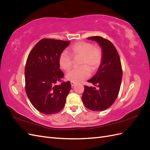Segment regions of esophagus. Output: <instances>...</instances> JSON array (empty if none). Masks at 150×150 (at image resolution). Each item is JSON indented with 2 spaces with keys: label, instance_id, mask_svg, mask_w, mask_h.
Instances as JSON below:
<instances>
[{
  "label": "esophagus",
  "instance_id": "esophagus-1",
  "mask_svg": "<svg viewBox=\"0 0 150 150\" xmlns=\"http://www.w3.org/2000/svg\"><path fill=\"white\" fill-rule=\"evenodd\" d=\"M71 84L72 86H74L75 85V83H74V82H71Z\"/></svg>",
  "mask_w": 150,
  "mask_h": 150
}]
</instances>
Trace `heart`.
Masks as SVG:
<instances>
[{"mask_svg": "<svg viewBox=\"0 0 150 150\" xmlns=\"http://www.w3.org/2000/svg\"><path fill=\"white\" fill-rule=\"evenodd\" d=\"M70 51L74 57L81 56L80 67L73 68L67 72L66 78L71 82L78 83L87 79L91 75V70L94 71L100 65L102 51L98 47L87 42H79L71 47ZM72 57L67 51H63L59 57V63L64 70L71 67Z\"/></svg>", "mask_w": 150, "mask_h": 150, "instance_id": "obj_1", "label": "heart"}]
</instances>
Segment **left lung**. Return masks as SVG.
Returning a JSON list of instances; mask_svg holds the SVG:
<instances>
[{
	"label": "left lung",
	"mask_w": 150,
	"mask_h": 150,
	"mask_svg": "<svg viewBox=\"0 0 150 150\" xmlns=\"http://www.w3.org/2000/svg\"><path fill=\"white\" fill-rule=\"evenodd\" d=\"M87 39L96 42L100 46L102 60L96 74L88 81L99 89L85 86L82 100L89 110L103 111L114 103L120 91L122 76L120 57L110 40L100 36Z\"/></svg>",
	"instance_id": "8db88e82"
}]
</instances>
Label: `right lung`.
<instances>
[{
  "label": "right lung",
  "mask_w": 150,
  "mask_h": 150,
  "mask_svg": "<svg viewBox=\"0 0 150 150\" xmlns=\"http://www.w3.org/2000/svg\"><path fill=\"white\" fill-rule=\"evenodd\" d=\"M70 41L43 39L32 49L25 67V92L33 106L45 115L59 112L71 89L69 81L56 85L64 74L59 57Z\"/></svg>",
  "instance_id": "obj_1"
}]
</instances>
